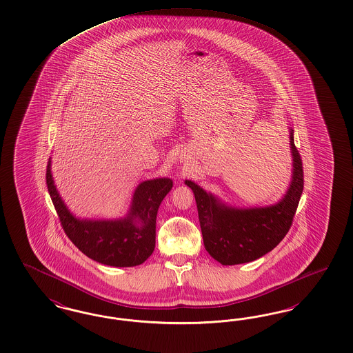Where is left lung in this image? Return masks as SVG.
<instances>
[{"label":"left lung","instance_id":"obj_1","mask_svg":"<svg viewBox=\"0 0 353 353\" xmlns=\"http://www.w3.org/2000/svg\"><path fill=\"white\" fill-rule=\"evenodd\" d=\"M293 157L292 181L283 197L269 206L235 208L185 180L196 198L198 218L206 251L222 265L250 263L270 252L292 226L303 190V170L294 145V130L289 128Z\"/></svg>","mask_w":353,"mask_h":353}]
</instances>
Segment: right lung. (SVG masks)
Listing matches in <instances>:
<instances>
[{
	"label": "right lung",
	"instance_id": "add662e5",
	"mask_svg": "<svg viewBox=\"0 0 353 353\" xmlns=\"http://www.w3.org/2000/svg\"><path fill=\"white\" fill-rule=\"evenodd\" d=\"M47 188L67 236L88 257L110 267L143 264L155 250L156 215L173 181L168 177L147 180L138 185L126 216L119 219H80L73 215L57 192L47 165Z\"/></svg>",
	"mask_w": 353,
	"mask_h": 353
}]
</instances>
